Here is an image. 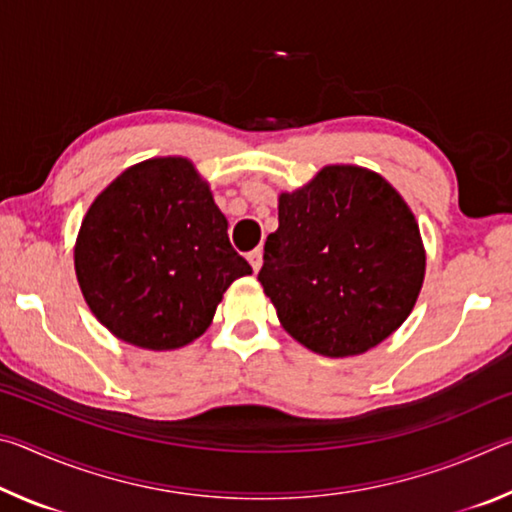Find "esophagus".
Returning a JSON list of instances; mask_svg holds the SVG:
<instances>
[{
	"label": "esophagus",
	"mask_w": 512,
	"mask_h": 512,
	"mask_svg": "<svg viewBox=\"0 0 512 512\" xmlns=\"http://www.w3.org/2000/svg\"><path fill=\"white\" fill-rule=\"evenodd\" d=\"M246 257H248L250 266H253V271L257 273L259 268H262V248H255V250H250V253H248Z\"/></svg>",
	"instance_id": "1"
}]
</instances>
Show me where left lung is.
I'll return each instance as SVG.
<instances>
[{
  "mask_svg": "<svg viewBox=\"0 0 512 512\" xmlns=\"http://www.w3.org/2000/svg\"><path fill=\"white\" fill-rule=\"evenodd\" d=\"M257 280L282 327L325 357L375 348L400 327L424 280L420 228L375 171L334 164L282 194Z\"/></svg>",
  "mask_w": 512,
  "mask_h": 512,
  "instance_id": "8db88e82",
  "label": "left lung"
}]
</instances>
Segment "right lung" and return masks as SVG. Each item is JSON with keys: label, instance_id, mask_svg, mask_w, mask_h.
Masks as SVG:
<instances>
[{"label": "right lung", "instance_id": "add662e5", "mask_svg": "<svg viewBox=\"0 0 512 512\" xmlns=\"http://www.w3.org/2000/svg\"><path fill=\"white\" fill-rule=\"evenodd\" d=\"M74 266L101 325L146 350L198 339L225 289L253 273L185 158L146 160L112 180L81 223Z\"/></svg>", "mask_w": 512, "mask_h": 512}]
</instances>
